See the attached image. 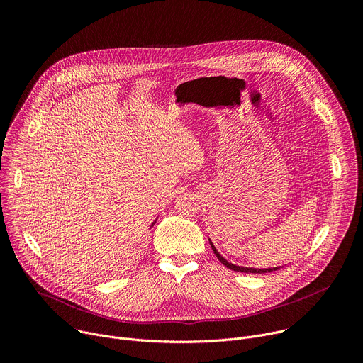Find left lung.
Instances as JSON below:
<instances>
[{
	"instance_id": "left-lung-1",
	"label": "left lung",
	"mask_w": 363,
	"mask_h": 363,
	"mask_svg": "<svg viewBox=\"0 0 363 363\" xmlns=\"http://www.w3.org/2000/svg\"><path fill=\"white\" fill-rule=\"evenodd\" d=\"M210 244H211V247H213V251H214V254L217 255V258L218 260L227 267V269H230V270H234V272H240V273H254V274H263V273H270V272H276V270H279L280 267H273V269H252V267H240V266H235V264H233V263H228L225 258L217 251V248L214 247V244L210 241Z\"/></svg>"
}]
</instances>
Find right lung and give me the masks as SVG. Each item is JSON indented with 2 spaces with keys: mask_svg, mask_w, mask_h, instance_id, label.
Listing matches in <instances>:
<instances>
[{
  "mask_svg": "<svg viewBox=\"0 0 363 363\" xmlns=\"http://www.w3.org/2000/svg\"><path fill=\"white\" fill-rule=\"evenodd\" d=\"M153 224H155V223H153ZM153 224H152V225H153Z\"/></svg>",
  "mask_w": 363,
  "mask_h": 363,
  "instance_id": "1",
  "label": "right lung"
}]
</instances>
